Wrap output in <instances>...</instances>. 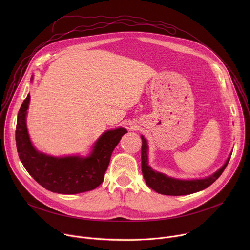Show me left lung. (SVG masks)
<instances>
[{
	"label": "left lung",
	"instance_id": "obj_1",
	"mask_svg": "<svg viewBox=\"0 0 250 250\" xmlns=\"http://www.w3.org/2000/svg\"><path fill=\"white\" fill-rule=\"evenodd\" d=\"M142 139V146H141V170L142 175L145 177V180L148 187H150L155 192L162 194V195H169V196H182V195H189L199 191H202L208 188L215 182L218 178L222 175L224 170L226 169L230 156L227 159L226 163L223 165L221 169H219L216 173L205 178V179H194V180H180L175 179L162 174L160 172L154 171L148 165V146L147 141L144 136H140Z\"/></svg>",
	"mask_w": 250,
	"mask_h": 250
}]
</instances>
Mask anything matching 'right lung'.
<instances>
[{
	"label": "right lung",
	"mask_w": 250,
	"mask_h": 250,
	"mask_svg": "<svg viewBox=\"0 0 250 250\" xmlns=\"http://www.w3.org/2000/svg\"><path fill=\"white\" fill-rule=\"evenodd\" d=\"M29 100L28 94L19 111L16 128L19 157L26 171L40 185L54 193L72 195L96 189L104 181L112 153L127 130L120 127L104 131L87 157L49 156L39 152L30 141L25 122Z\"/></svg>",
	"instance_id": "add662e5"
}]
</instances>
